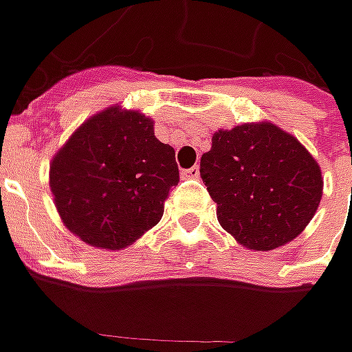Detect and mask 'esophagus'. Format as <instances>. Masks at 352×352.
I'll return each instance as SVG.
<instances>
[{
    "label": "esophagus",
    "instance_id": "esophagus-1",
    "mask_svg": "<svg viewBox=\"0 0 352 352\" xmlns=\"http://www.w3.org/2000/svg\"><path fill=\"white\" fill-rule=\"evenodd\" d=\"M184 178H197L199 176V168L197 166H192V168H186L182 172Z\"/></svg>",
    "mask_w": 352,
    "mask_h": 352
}]
</instances>
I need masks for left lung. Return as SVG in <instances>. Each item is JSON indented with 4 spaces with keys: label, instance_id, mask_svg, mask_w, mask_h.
<instances>
[{
    "label": "left lung",
    "instance_id": "left-lung-1",
    "mask_svg": "<svg viewBox=\"0 0 352 352\" xmlns=\"http://www.w3.org/2000/svg\"><path fill=\"white\" fill-rule=\"evenodd\" d=\"M217 219L250 250L284 247L314 219L323 196L318 160L270 121L213 133L199 162Z\"/></svg>",
    "mask_w": 352,
    "mask_h": 352
}]
</instances>
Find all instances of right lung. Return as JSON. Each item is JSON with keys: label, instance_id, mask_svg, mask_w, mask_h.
Instances as JSON below:
<instances>
[{"label": "right lung", "instance_id": "add662e5", "mask_svg": "<svg viewBox=\"0 0 352 352\" xmlns=\"http://www.w3.org/2000/svg\"><path fill=\"white\" fill-rule=\"evenodd\" d=\"M62 223L91 247L121 250L153 229L180 180L176 153L155 121L111 105L86 119L50 162Z\"/></svg>", "mask_w": 352, "mask_h": 352}]
</instances>
